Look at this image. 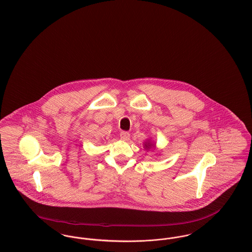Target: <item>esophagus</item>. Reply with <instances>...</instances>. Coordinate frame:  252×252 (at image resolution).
I'll list each match as a JSON object with an SVG mask.
<instances>
[{
    "instance_id": "34e87169",
    "label": "esophagus",
    "mask_w": 252,
    "mask_h": 252,
    "mask_svg": "<svg viewBox=\"0 0 252 252\" xmlns=\"http://www.w3.org/2000/svg\"><path fill=\"white\" fill-rule=\"evenodd\" d=\"M120 137L122 140L124 141H128L129 140V137H130V134L128 133L127 131H122L120 133Z\"/></svg>"
}]
</instances>
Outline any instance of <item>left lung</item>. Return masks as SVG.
<instances>
[{
	"mask_svg": "<svg viewBox=\"0 0 252 252\" xmlns=\"http://www.w3.org/2000/svg\"><path fill=\"white\" fill-rule=\"evenodd\" d=\"M150 146H151V145H149V143H148V144H145V147H146V148H149Z\"/></svg>",
	"mask_w": 252,
	"mask_h": 252,
	"instance_id": "obj_1",
	"label": "left lung"
}]
</instances>
